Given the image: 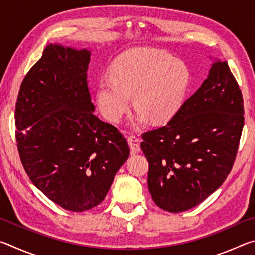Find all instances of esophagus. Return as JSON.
<instances>
[{
  "instance_id": "34e87169",
  "label": "esophagus",
  "mask_w": 255,
  "mask_h": 255,
  "mask_svg": "<svg viewBox=\"0 0 255 255\" xmlns=\"http://www.w3.org/2000/svg\"><path fill=\"white\" fill-rule=\"evenodd\" d=\"M128 144L130 146V149L132 153H138L140 150V139L137 136L130 135L127 138Z\"/></svg>"
}]
</instances>
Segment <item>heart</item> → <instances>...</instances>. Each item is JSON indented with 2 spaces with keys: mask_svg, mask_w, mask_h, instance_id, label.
I'll return each instance as SVG.
<instances>
[{
  "mask_svg": "<svg viewBox=\"0 0 255 255\" xmlns=\"http://www.w3.org/2000/svg\"><path fill=\"white\" fill-rule=\"evenodd\" d=\"M189 82V70L181 60L157 49H135L116 59L110 77L100 80L98 106L107 119L117 122L132 94L139 122L148 117L166 122L182 107Z\"/></svg>",
  "mask_w": 255,
  "mask_h": 255,
  "instance_id": "b5f03b06",
  "label": "heart"
}]
</instances>
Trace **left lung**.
Here are the masks:
<instances>
[{
  "label": "left lung",
  "instance_id": "8db88e82",
  "mask_svg": "<svg viewBox=\"0 0 255 255\" xmlns=\"http://www.w3.org/2000/svg\"><path fill=\"white\" fill-rule=\"evenodd\" d=\"M243 125L240 86L227 62L218 60L165 126L141 135L155 204L180 213L216 191L234 165Z\"/></svg>",
  "mask_w": 255,
  "mask_h": 255
}]
</instances>
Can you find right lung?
I'll list each match as a JSON object with an SVG mask.
<instances>
[{
  "label": "right lung",
  "mask_w": 255,
  "mask_h": 255,
  "mask_svg": "<svg viewBox=\"0 0 255 255\" xmlns=\"http://www.w3.org/2000/svg\"><path fill=\"white\" fill-rule=\"evenodd\" d=\"M90 51L50 44L21 83L16 144L25 173L51 201L71 211L101 204L128 143L94 115L88 86Z\"/></svg>",
  "instance_id": "add662e5"
}]
</instances>
